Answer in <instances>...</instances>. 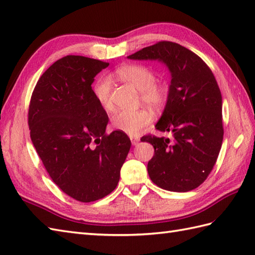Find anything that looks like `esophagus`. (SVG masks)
<instances>
[{"instance_id": "34e87169", "label": "esophagus", "mask_w": 255, "mask_h": 255, "mask_svg": "<svg viewBox=\"0 0 255 255\" xmlns=\"http://www.w3.org/2000/svg\"><path fill=\"white\" fill-rule=\"evenodd\" d=\"M130 140H131V143H132V145L138 144V142L140 141V139H139L138 137H133V135H131V137H130Z\"/></svg>"}]
</instances>
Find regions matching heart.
<instances>
[{
    "instance_id": "1",
    "label": "heart",
    "mask_w": 255,
    "mask_h": 255,
    "mask_svg": "<svg viewBox=\"0 0 255 255\" xmlns=\"http://www.w3.org/2000/svg\"><path fill=\"white\" fill-rule=\"evenodd\" d=\"M118 78L128 82L141 92V99L145 104L153 109H161L166 103L167 90L163 86L155 84L156 77L153 70L138 64H128L118 67L115 72ZM112 81L105 76L100 77L93 86V93L99 104L105 111H112L113 105L111 101ZM152 120L149 111L124 110L112 117V126L118 131L128 134H137Z\"/></svg>"
}]
</instances>
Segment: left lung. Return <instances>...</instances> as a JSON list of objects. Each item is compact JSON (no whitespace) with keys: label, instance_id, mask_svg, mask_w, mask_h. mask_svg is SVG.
I'll return each instance as SVG.
<instances>
[{"label":"left lung","instance_id":"1","mask_svg":"<svg viewBox=\"0 0 255 255\" xmlns=\"http://www.w3.org/2000/svg\"><path fill=\"white\" fill-rule=\"evenodd\" d=\"M127 58L157 61L170 74L166 105L155 128L173 138H141L154 147L147 163L151 180L168 191L193 190L211 173L223 143L222 94L214 75L197 54L169 41Z\"/></svg>","mask_w":255,"mask_h":255}]
</instances>
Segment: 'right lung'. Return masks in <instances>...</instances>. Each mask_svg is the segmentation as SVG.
<instances>
[{
  "instance_id": "add662e5",
  "label": "right lung",
  "mask_w": 255,
  "mask_h": 255,
  "mask_svg": "<svg viewBox=\"0 0 255 255\" xmlns=\"http://www.w3.org/2000/svg\"><path fill=\"white\" fill-rule=\"evenodd\" d=\"M109 63L67 55L35 86L28 124L33 146L52 180L73 199L92 202L116 188L131 142L125 132L106 134L109 117L91 85Z\"/></svg>"
}]
</instances>
